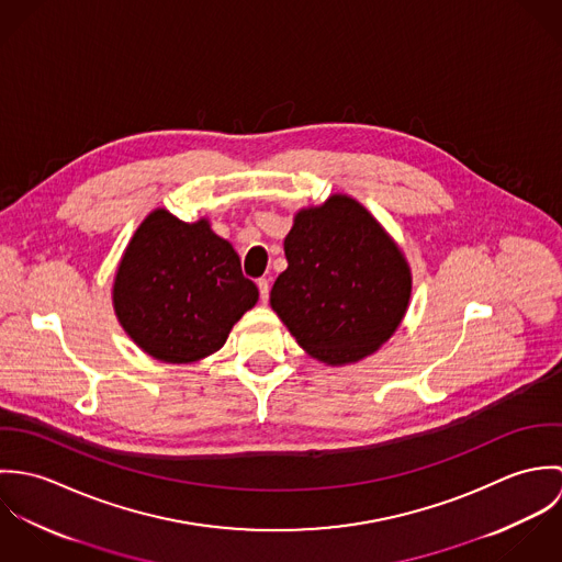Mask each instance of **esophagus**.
Here are the masks:
<instances>
[{"mask_svg":"<svg viewBox=\"0 0 562 562\" xmlns=\"http://www.w3.org/2000/svg\"><path fill=\"white\" fill-rule=\"evenodd\" d=\"M257 288H259V299H261V303H266V301H268V294H270V283H268V279H259V281H257Z\"/></svg>","mask_w":562,"mask_h":562,"instance_id":"1","label":"esophagus"}]
</instances>
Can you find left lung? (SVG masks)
I'll list each match as a JSON object with an SVG mask.
<instances>
[{"mask_svg": "<svg viewBox=\"0 0 562 562\" xmlns=\"http://www.w3.org/2000/svg\"><path fill=\"white\" fill-rule=\"evenodd\" d=\"M285 257L270 305L310 355L352 363L394 335L411 272L398 246L355 199L335 194L299 212Z\"/></svg>", "mask_w": 562, "mask_h": 562, "instance_id": "left-lung-1", "label": "left lung"}]
</instances>
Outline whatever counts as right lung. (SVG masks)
<instances>
[{
  "label": "right lung",
  "mask_w": 562,
  "mask_h": 562,
  "mask_svg": "<svg viewBox=\"0 0 562 562\" xmlns=\"http://www.w3.org/2000/svg\"><path fill=\"white\" fill-rule=\"evenodd\" d=\"M234 246L207 221L181 223L156 210L130 241L114 281V310L127 335L166 363L216 352L257 303Z\"/></svg>",
  "instance_id": "obj_1"
}]
</instances>
